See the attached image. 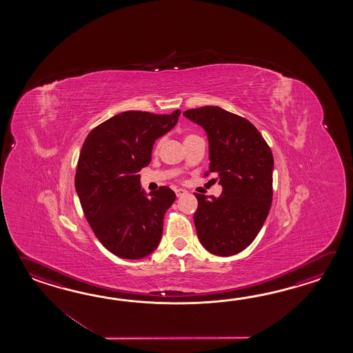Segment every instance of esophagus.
I'll return each instance as SVG.
<instances>
[{
  "label": "esophagus",
  "mask_w": 353,
  "mask_h": 353,
  "mask_svg": "<svg viewBox=\"0 0 353 353\" xmlns=\"http://www.w3.org/2000/svg\"><path fill=\"white\" fill-rule=\"evenodd\" d=\"M175 194H176V196H181V195L187 194V190H185V189H181V188L175 189Z\"/></svg>",
  "instance_id": "34e87169"
}]
</instances>
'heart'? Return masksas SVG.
Wrapping results in <instances>:
<instances>
[{"mask_svg":"<svg viewBox=\"0 0 353 353\" xmlns=\"http://www.w3.org/2000/svg\"><path fill=\"white\" fill-rule=\"evenodd\" d=\"M190 137H193V135L187 136V137H185V140H187V139H190ZM161 143H163V140H161V139H160V140H159L158 143H157V145H155V149H157V150H158L159 148H160V146H161Z\"/></svg>","mask_w":353,"mask_h":353,"instance_id":"1","label":"heart"}]
</instances>
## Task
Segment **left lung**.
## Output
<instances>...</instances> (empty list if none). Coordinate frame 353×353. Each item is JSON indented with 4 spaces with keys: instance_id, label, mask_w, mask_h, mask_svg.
Masks as SVG:
<instances>
[{
    "instance_id": "8db88e82",
    "label": "left lung",
    "mask_w": 353,
    "mask_h": 353,
    "mask_svg": "<svg viewBox=\"0 0 353 353\" xmlns=\"http://www.w3.org/2000/svg\"><path fill=\"white\" fill-rule=\"evenodd\" d=\"M202 126L210 143V172L222 194H198L194 225L203 248L232 256L255 240L270 210L274 158L269 145L250 121L217 105L183 113Z\"/></svg>"
}]
</instances>
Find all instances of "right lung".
Masks as SVG:
<instances>
[{"label": "right lung", "instance_id": "add662e5", "mask_svg": "<svg viewBox=\"0 0 353 353\" xmlns=\"http://www.w3.org/2000/svg\"><path fill=\"white\" fill-rule=\"evenodd\" d=\"M180 111L119 113L93 128L83 143L75 190L99 242L113 255L139 260L154 252L166 210L175 201L169 187L149 194L139 172L149 165L159 137L176 125Z\"/></svg>", "mask_w": 353, "mask_h": 353}]
</instances>
